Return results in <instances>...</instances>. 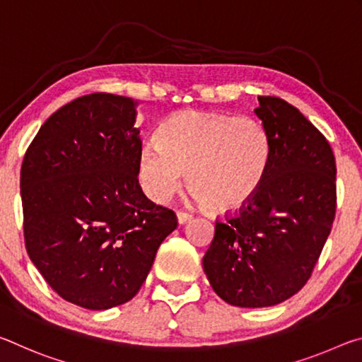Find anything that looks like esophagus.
Masks as SVG:
<instances>
[{
	"label": "esophagus",
	"mask_w": 362,
	"mask_h": 362,
	"mask_svg": "<svg viewBox=\"0 0 362 362\" xmlns=\"http://www.w3.org/2000/svg\"><path fill=\"white\" fill-rule=\"evenodd\" d=\"M176 216H177V223H180V224H185V223H187V221L191 220V218H192L191 213L182 211V210L177 211V213H176Z\"/></svg>",
	"instance_id": "obj_1"
}]
</instances>
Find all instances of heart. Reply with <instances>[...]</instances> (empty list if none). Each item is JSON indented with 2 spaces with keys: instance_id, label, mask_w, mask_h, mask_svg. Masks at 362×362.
<instances>
[{
  "instance_id": "obj_1",
  "label": "heart",
  "mask_w": 362,
  "mask_h": 362,
  "mask_svg": "<svg viewBox=\"0 0 362 362\" xmlns=\"http://www.w3.org/2000/svg\"><path fill=\"white\" fill-rule=\"evenodd\" d=\"M142 144L139 185L153 202L180 191L187 171L195 197L218 213L242 210L262 189L271 162L269 132L253 117L181 110Z\"/></svg>"
}]
</instances>
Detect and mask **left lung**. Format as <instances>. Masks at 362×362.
I'll return each mask as SVG.
<instances>
[{
  "instance_id": "1",
  "label": "left lung",
  "mask_w": 362,
  "mask_h": 362,
  "mask_svg": "<svg viewBox=\"0 0 362 362\" xmlns=\"http://www.w3.org/2000/svg\"><path fill=\"white\" fill-rule=\"evenodd\" d=\"M271 162L259 192L216 220L204 271L218 297L240 308L281 303L313 274L337 209L335 157L325 136L287 100L259 96Z\"/></svg>"
}]
</instances>
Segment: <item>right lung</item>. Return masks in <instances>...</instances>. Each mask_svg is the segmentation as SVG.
I'll return each instance as SVG.
<instances>
[{"label":"right lung","instance_id":"1","mask_svg":"<svg viewBox=\"0 0 362 362\" xmlns=\"http://www.w3.org/2000/svg\"><path fill=\"white\" fill-rule=\"evenodd\" d=\"M134 122L132 98L86 94L47 118L22 162L28 257L57 295L88 310L132 300L177 226L139 186Z\"/></svg>","mask_w":362,"mask_h":362}]
</instances>
